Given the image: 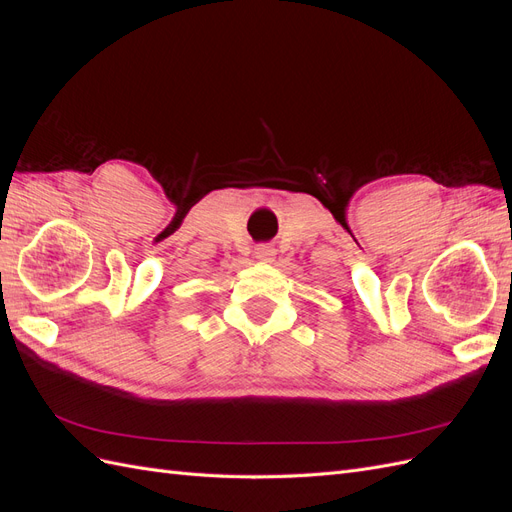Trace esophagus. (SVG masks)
Listing matches in <instances>:
<instances>
[{
  "label": "esophagus",
  "instance_id": "34e87169",
  "mask_svg": "<svg viewBox=\"0 0 512 512\" xmlns=\"http://www.w3.org/2000/svg\"><path fill=\"white\" fill-rule=\"evenodd\" d=\"M256 260H260V262H273V258H275V250H273V245H260V247H256Z\"/></svg>",
  "mask_w": 512,
  "mask_h": 512
}]
</instances>
